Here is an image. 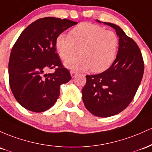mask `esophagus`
I'll return each instance as SVG.
<instances>
[{"label": "esophagus", "instance_id": "esophagus-1", "mask_svg": "<svg viewBox=\"0 0 152 152\" xmlns=\"http://www.w3.org/2000/svg\"><path fill=\"white\" fill-rule=\"evenodd\" d=\"M77 73L76 72H75V71H71L70 72V75H71L72 77H75L77 75Z\"/></svg>", "mask_w": 152, "mask_h": 152}]
</instances>
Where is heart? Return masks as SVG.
I'll return each mask as SVG.
<instances>
[{
    "label": "heart",
    "instance_id": "1",
    "mask_svg": "<svg viewBox=\"0 0 152 152\" xmlns=\"http://www.w3.org/2000/svg\"><path fill=\"white\" fill-rule=\"evenodd\" d=\"M118 48L119 38L115 32L90 23H80L70 35L60 34L56 40V49L64 60L74 56L79 49V57L64 62L66 67L76 71L106 70L115 62Z\"/></svg>",
    "mask_w": 152,
    "mask_h": 152
}]
</instances>
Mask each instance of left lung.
Here are the masks:
<instances>
[{
	"mask_svg": "<svg viewBox=\"0 0 152 152\" xmlns=\"http://www.w3.org/2000/svg\"><path fill=\"white\" fill-rule=\"evenodd\" d=\"M103 23L113 28L119 37L116 59L107 70L87 75L86 84L82 90L85 108L93 115L102 118L116 115L130 104L141 83L144 68L136 42L118 26Z\"/></svg>",
	"mask_w": 152,
	"mask_h": 152,
	"instance_id": "left-lung-1",
	"label": "left lung"
}]
</instances>
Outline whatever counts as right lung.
I'll return each mask as SVG.
<instances>
[{
  "label": "right lung",
  "mask_w": 152,
  "mask_h": 152,
  "mask_svg": "<svg viewBox=\"0 0 152 152\" xmlns=\"http://www.w3.org/2000/svg\"><path fill=\"white\" fill-rule=\"evenodd\" d=\"M77 23L66 18H39L17 39L10 54L8 76L12 93L24 108L36 113L48 110L59 98L60 85L72 79L55 52L56 40ZM55 66L54 73L43 75L46 69Z\"/></svg>",
  "instance_id": "right-lung-1"
}]
</instances>
